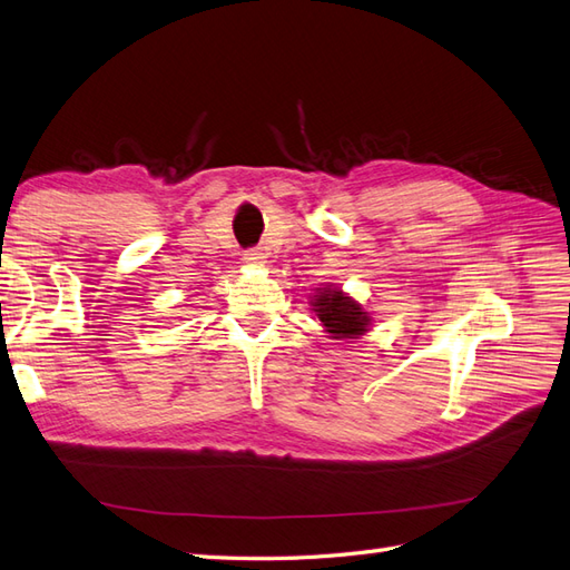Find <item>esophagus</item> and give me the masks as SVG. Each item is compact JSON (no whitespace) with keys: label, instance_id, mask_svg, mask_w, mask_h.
<instances>
[{"label":"esophagus","instance_id":"1","mask_svg":"<svg viewBox=\"0 0 570 570\" xmlns=\"http://www.w3.org/2000/svg\"><path fill=\"white\" fill-rule=\"evenodd\" d=\"M244 261H247L249 266H261V264H266V254L261 249H249L247 254H244Z\"/></svg>","mask_w":570,"mask_h":570}]
</instances>
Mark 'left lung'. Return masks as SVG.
I'll use <instances>...</instances> for the list:
<instances>
[{
    "instance_id": "1",
    "label": "left lung",
    "mask_w": 570,
    "mask_h": 570,
    "mask_svg": "<svg viewBox=\"0 0 570 570\" xmlns=\"http://www.w3.org/2000/svg\"><path fill=\"white\" fill-rule=\"evenodd\" d=\"M309 306L331 341H357L372 331V312L337 285L326 283L316 287L309 297Z\"/></svg>"
}]
</instances>
